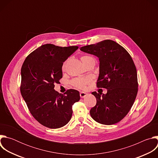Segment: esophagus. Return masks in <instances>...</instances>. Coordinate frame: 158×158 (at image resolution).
<instances>
[{"instance_id":"esophagus-1","label":"esophagus","mask_w":158,"mask_h":158,"mask_svg":"<svg viewBox=\"0 0 158 158\" xmlns=\"http://www.w3.org/2000/svg\"><path fill=\"white\" fill-rule=\"evenodd\" d=\"M87 94L86 93H84V92H81L80 93V96L81 98H84L87 96Z\"/></svg>"}]
</instances>
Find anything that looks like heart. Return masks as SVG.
I'll return each instance as SVG.
<instances>
[{"instance_id": "b5f03b06", "label": "heart", "mask_w": 158, "mask_h": 158, "mask_svg": "<svg viewBox=\"0 0 158 158\" xmlns=\"http://www.w3.org/2000/svg\"><path fill=\"white\" fill-rule=\"evenodd\" d=\"M91 57H92L89 56H84L81 57V60H82V61H84L85 59L91 58ZM64 65H65V64H64V65H63V69L64 68ZM89 81H90V79L88 77H76V78H74V79L72 80L71 84L74 87H76L78 89H84L85 88L86 85L89 82Z\"/></svg>"}]
</instances>
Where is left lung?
<instances>
[{
    "label": "left lung",
    "mask_w": 158,
    "mask_h": 158,
    "mask_svg": "<svg viewBox=\"0 0 158 158\" xmlns=\"http://www.w3.org/2000/svg\"><path fill=\"white\" fill-rule=\"evenodd\" d=\"M80 50L99 58L97 87L107 89L106 94L92 93L97 102L90 110V114L102 124L118 123L129 112L138 91L137 71L131 56L111 40L83 46Z\"/></svg>",
    "instance_id": "left-lung-1"
}]
</instances>
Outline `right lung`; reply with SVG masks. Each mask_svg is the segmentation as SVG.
<instances>
[{
  "label": "right lung",
  "mask_w": 158,
  "mask_h": 158,
  "mask_svg": "<svg viewBox=\"0 0 158 158\" xmlns=\"http://www.w3.org/2000/svg\"><path fill=\"white\" fill-rule=\"evenodd\" d=\"M78 48L44 44L31 52L22 64V96L32 116L47 127L59 128L68 123L73 105L80 99L76 90L69 89L62 94L54 89L62 77L63 62Z\"/></svg>",
  "instance_id": "right-lung-1"
}]
</instances>
